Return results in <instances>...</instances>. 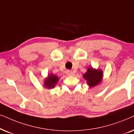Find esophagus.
I'll use <instances>...</instances> for the list:
<instances>
[{
	"label": "esophagus",
	"instance_id": "1",
	"mask_svg": "<svg viewBox=\"0 0 134 134\" xmlns=\"http://www.w3.org/2000/svg\"><path fill=\"white\" fill-rule=\"evenodd\" d=\"M67 75L69 76H72L74 75V73L72 70H67Z\"/></svg>",
	"mask_w": 134,
	"mask_h": 134
}]
</instances>
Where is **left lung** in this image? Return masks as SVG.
<instances>
[{
    "instance_id": "obj_1",
    "label": "left lung",
    "mask_w": 134,
    "mask_h": 134,
    "mask_svg": "<svg viewBox=\"0 0 134 134\" xmlns=\"http://www.w3.org/2000/svg\"><path fill=\"white\" fill-rule=\"evenodd\" d=\"M83 77L86 80L89 86L92 88L100 83L103 77V72L100 69L96 70L91 67L83 75Z\"/></svg>"
}]
</instances>
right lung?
I'll list each match as a JSON object with an SVG mask.
<instances>
[{"instance_id":"obj_1","label":"right lung","mask_w":134,"mask_h":134,"mask_svg":"<svg viewBox=\"0 0 134 134\" xmlns=\"http://www.w3.org/2000/svg\"><path fill=\"white\" fill-rule=\"evenodd\" d=\"M58 81L59 78L58 76L53 74H49L48 77L44 80V86L47 89L54 88Z\"/></svg>"}]
</instances>
